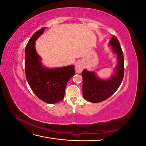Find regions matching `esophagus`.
<instances>
[{
  "mask_svg": "<svg viewBox=\"0 0 146 146\" xmlns=\"http://www.w3.org/2000/svg\"><path fill=\"white\" fill-rule=\"evenodd\" d=\"M83 69V66L80 62H77L75 66V70H76V72L78 74H80L82 72Z\"/></svg>",
  "mask_w": 146,
  "mask_h": 146,
  "instance_id": "esophagus-1",
  "label": "esophagus"
}]
</instances>
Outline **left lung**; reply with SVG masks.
<instances>
[{
    "mask_svg": "<svg viewBox=\"0 0 146 146\" xmlns=\"http://www.w3.org/2000/svg\"><path fill=\"white\" fill-rule=\"evenodd\" d=\"M109 46L113 54H116L117 63L112 76L108 79H102L94 71L84 69L83 77V96L85 99L92 103L102 102L115 92L122 82L124 73L123 55L118 39L113 36L109 42Z\"/></svg>",
    "mask_w": 146,
    "mask_h": 146,
    "instance_id": "left-lung-1",
    "label": "left lung"
}]
</instances>
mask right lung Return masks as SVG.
<instances>
[{
    "label": "right lung",
    "mask_w": 146,
    "mask_h": 146,
    "mask_svg": "<svg viewBox=\"0 0 146 146\" xmlns=\"http://www.w3.org/2000/svg\"><path fill=\"white\" fill-rule=\"evenodd\" d=\"M46 27L35 32L25 49V70L29 85L38 98L47 104H56L63 100L66 85L75 74L74 65L49 68L44 66L36 52L35 41Z\"/></svg>",
    "instance_id": "1"
}]
</instances>
